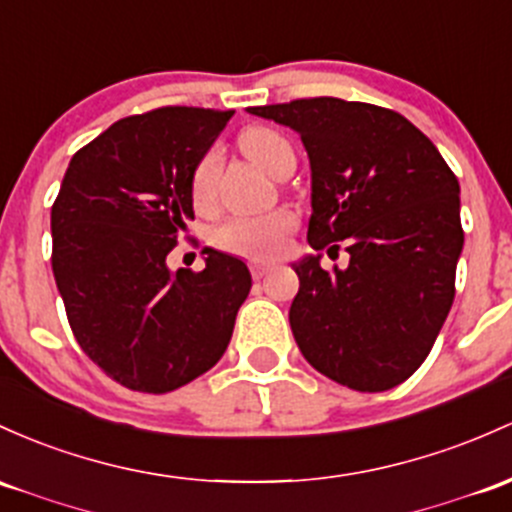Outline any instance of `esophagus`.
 I'll list each match as a JSON object with an SVG mask.
<instances>
[{"instance_id":"1","label":"esophagus","mask_w":512,"mask_h":512,"mask_svg":"<svg viewBox=\"0 0 512 512\" xmlns=\"http://www.w3.org/2000/svg\"><path fill=\"white\" fill-rule=\"evenodd\" d=\"M272 269H274L272 262H265V260H252L250 262V272H252V277H255V279L267 277V274L272 272Z\"/></svg>"}]
</instances>
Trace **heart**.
<instances>
[{
  "instance_id": "obj_1",
  "label": "heart",
  "mask_w": 512,
  "mask_h": 512,
  "mask_svg": "<svg viewBox=\"0 0 512 512\" xmlns=\"http://www.w3.org/2000/svg\"><path fill=\"white\" fill-rule=\"evenodd\" d=\"M240 150L255 162L257 167L279 177L286 167L294 165V148L279 131L269 126H250L240 133ZM218 153L209 150L201 155L192 172V201L196 209H209L216 194ZM296 226L289 211H269L260 216H233L213 230V245L221 250L243 257H267L284 247L286 235Z\"/></svg>"
}]
</instances>
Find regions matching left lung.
Masks as SVG:
<instances>
[{"mask_svg":"<svg viewBox=\"0 0 512 512\" xmlns=\"http://www.w3.org/2000/svg\"><path fill=\"white\" fill-rule=\"evenodd\" d=\"M294 128L311 160L313 250L350 252L325 272L294 262L291 333L313 369L355 391L403 384L430 355L462 255L459 182L423 131L384 106L335 97L255 106Z\"/></svg>","mask_w":512,"mask_h":512,"instance_id":"1","label":"left lung"}]
</instances>
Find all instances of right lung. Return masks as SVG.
Wrapping results in <instances>:
<instances>
[{
    "mask_svg": "<svg viewBox=\"0 0 512 512\" xmlns=\"http://www.w3.org/2000/svg\"><path fill=\"white\" fill-rule=\"evenodd\" d=\"M233 111L162 106L72 155L50 211L53 274L84 355L121 386L167 393L226 352L250 294L245 262L206 247L201 272L167 255L194 218L192 172Z\"/></svg>",
    "mask_w": 512,
    "mask_h": 512,
    "instance_id": "right-lung-1",
    "label": "right lung"
}]
</instances>
